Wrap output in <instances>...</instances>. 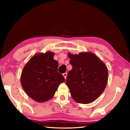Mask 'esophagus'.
Listing matches in <instances>:
<instances>
[{
  "label": "esophagus",
  "mask_w": 130,
  "mask_h": 130,
  "mask_svg": "<svg viewBox=\"0 0 130 130\" xmlns=\"http://www.w3.org/2000/svg\"><path fill=\"white\" fill-rule=\"evenodd\" d=\"M62 75H63V77H64V78H65V79H66V78H67V73H63Z\"/></svg>",
  "instance_id": "obj_1"
}]
</instances>
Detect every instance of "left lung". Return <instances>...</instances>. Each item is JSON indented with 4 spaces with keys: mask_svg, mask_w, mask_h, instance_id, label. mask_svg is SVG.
Segmentation results:
<instances>
[{
    "mask_svg": "<svg viewBox=\"0 0 130 130\" xmlns=\"http://www.w3.org/2000/svg\"><path fill=\"white\" fill-rule=\"evenodd\" d=\"M72 70L68 72L66 84L74 101L88 104L103 92L108 81V69L99 58L91 52L78 55L68 54Z\"/></svg>",
    "mask_w": 130,
    "mask_h": 130,
    "instance_id": "left-lung-1",
    "label": "left lung"
}]
</instances>
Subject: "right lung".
Listing matches in <instances>:
<instances>
[{"mask_svg":"<svg viewBox=\"0 0 130 130\" xmlns=\"http://www.w3.org/2000/svg\"><path fill=\"white\" fill-rule=\"evenodd\" d=\"M51 52L34 55L24 67L21 82L29 97L38 102H46L53 97L64 77L57 71L59 63Z\"/></svg>","mask_w":130,"mask_h":130,"instance_id":"1","label":"right lung"}]
</instances>
